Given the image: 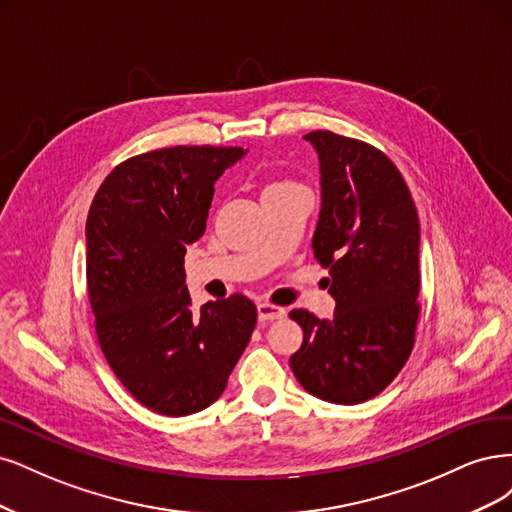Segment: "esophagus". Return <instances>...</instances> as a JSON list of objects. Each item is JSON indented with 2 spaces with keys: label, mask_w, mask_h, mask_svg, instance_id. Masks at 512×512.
<instances>
[{
  "label": "esophagus",
  "mask_w": 512,
  "mask_h": 512,
  "mask_svg": "<svg viewBox=\"0 0 512 512\" xmlns=\"http://www.w3.org/2000/svg\"><path fill=\"white\" fill-rule=\"evenodd\" d=\"M257 315L261 321H276V319H283L287 315V310L280 306H274V304H268V302H259Z\"/></svg>",
  "instance_id": "34e87169"
}]
</instances>
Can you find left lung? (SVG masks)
I'll return each instance as SVG.
<instances>
[{
    "instance_id": "left-lung-1",
    "label": "left lung",
    "mask_w": 512,
    "mask_h": 512,
    "mask_svg": "<svg viewBox=\"0 0 512 512\" xmlns=\"http://www.w3.org/2000/svg\"><path fill=\"white\" fill-rule=\"evenodd\" d=\"M317 151L321 210L312 251L329 268L334 315L289 317L304 342L289 366L319 400L353 406L381 393L415 344L419 319V214L402 174L374 146L310 131Z\"/></svg>"
}]
</instances>
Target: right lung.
<instances>
[{"label":"right lung","instance_id":"add662e5","mask_svg":"<svg viewBox=\"0 0 512 512\" xmlns=\"http://www.w3.org/2000/svg\"><path fill=\"white\" fill-rule=\"evenodd\" d=\"M240 146H172L131 157L95 193L87 217V287L97 340L134 398L187 417L221 398L257 323L236 293L193 312L187 246L206 232L214 183Z\"/></svg>","mask_w":512,"mask_h":512}]
</instances>
